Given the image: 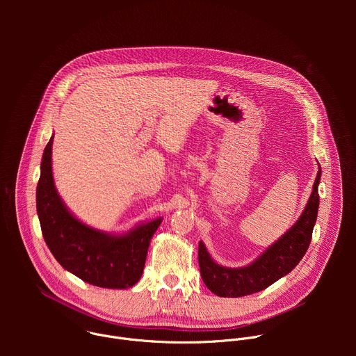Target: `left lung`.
I'll list each match as a JSON object with an SVG mask.
<instances>
[{
  "label": "left lung",
  "instance_id": "8db88e82",
  "mask_svg": "<svg viewBox=\"0 0 356 356\" xmlns=\"http://www.w3.org/2000/svg\"><path fill=\"white\" fill-rule=\"evenodd\" d=\"M318 169L313 191L296 224L272 243L259 258L243 268H227L217 264L204 245L198 243V265L204 284L220 297H242L265 290L280 277L290 273L306 255L317 221L320 195Z\"/></svg>",
  "mask_w": 356,
  "mask_h": 356
}]
</instances>
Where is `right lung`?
I'll return each mask as SVG.
<instances>
[{"label":"right lung","mask_w":356,"mask_h":356,"mask_svg":"<svg viewBox=\"0 0 356 356\" xmlns=\"http://www.w3.org/2000/svg\"><path fill=\"white\" fill-rule=\"evenodd\" d=\"M49 139L40 162L36 210L42 234L55 259L81 280L106 289H128L142 276L150 239L162 217L142 222L124 234H108L76 218L60 198L52 172Z\"/></svg>","instance_id":"obj_1"}]
</instances>
